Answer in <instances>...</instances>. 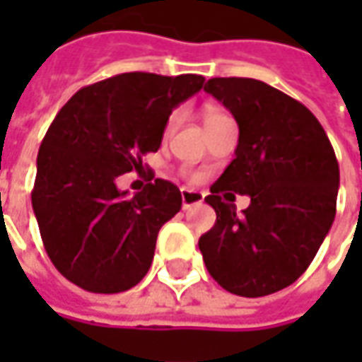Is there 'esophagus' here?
I'll return each mask as SVG.
<instances>
[{"label": "esophagus", "mask_w": 362, "mask_h": 362, "mask_svg": "<svg viewBox=\"0 0 362 362\" xmlns=\"http://www.w3.org/2000/svg\"><path fill=\"white\" fill-rule=\"evenodd\" d=\"M202 202L203 195L199 191H187V189L181 191V205H183V209H189V207H193V205H199Z\"/></svg>", "instance_id": "34e87169"}]
</instances>
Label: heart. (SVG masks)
<instances>
[{
    "label": "heart",
    "mask_w": 362,
    "mask_h": 362,
    "mask_svg": "<svg viewBox=\"0 0 362 362\" xmlns=\"http://www.w3.org/2000/svg\"><path fill=\"white\" fill-rule=\"evenodd\" d=\"M219 119H226V115H223L221 110L214 108V106H207V108L203 110V122H205V124ZM179 120H181V112H179V110L171 112V117L167 119V124H165V134H171V132L175 131V127L179 124Z\"/></svg>",
    "instance_id": "1"
}]
</instances>
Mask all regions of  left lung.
Masks as SVG:
<instances>
[{
	"label": "left lung",
	"instance_id": "obj_1",
	"mask_svg": "<svg viewBox=\"0 0 362 362\" xmlns=\"http://www.w3.org/2000/svg\"><path fill=\"white\" fill-rule=\"evenodd\" d=\"M240 127L235 159L211 195L216 226L199 238L207 272L231 294L257 298L282 290L310 266L334 221L339 160L306 106L254 78H211ZM252 202L235 214L229 191Z\"/></svg>",
	"mask_w": 362,
	"mask_h": 362
}]
</instances>
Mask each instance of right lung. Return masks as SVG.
I'll return each mask as SVG.
<instances>
[{
	"mask_svg": "<svg viewBox=\"0 0 362 362\" xmlns=\"http://www.w3.org/2000/svg\"><path fill=\"white\" fill-rule=\"evenodd\" d=\"M199 74L127 72L84 86L52 120L37 153L32 207L44 247L66 280L94 294L136 286L151 268L163 223L181 191L153 179L127 197L117 177L143 171L169 115L202 90Z\"/></svg>",
	"mask_w": 362,
	"mask_h": 362,
	"instance_id": "obj_1",
	"label": "right lung"
}]
</instances>
